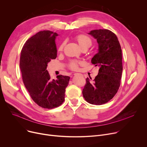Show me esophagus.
Segmentation results:
<instances>
[{
  "label": "esophagus",
  "instance_id": "34e87169",
  "mask_svg": "<svg viewBox=\"0 0 147 147\" xmlns=\"http://www.w3.org/2000/svg\"><path fill=\"white\" fill-rule=\"evenodd\" d=\"M77 74H78V73H74V75H77Z\"/></svg>",
  "mask_w": 147,
  "mask_h": 147
}]
</instances>
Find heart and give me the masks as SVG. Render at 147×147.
Masks as SVG:
<instances>
[{
    "mask_svg": "<svg viewBox=\"0 0 147 147\" xmlns=\"http://www.w3.org/2000/svg\"><path fill=\"white\" fill-rule=\"evenodd\" d=\"M73 40L79 45L80 48L82 50H87L88 48H90L92 44V40L91 38L85 34H78L73 37ZM65 46V43H61L59 46L58 47L57 51L58 52H62L63 51L64 47ZM83 64V62L81 61L77 60H70L68 63V67L69 69L76 71L78 70L79 68V66L80 65Z\"/></svg>",
    "mask_w": 147,
    "mask_h": 147,
    "instance_id": "1",
    "label": "heart"
}]
</instances>
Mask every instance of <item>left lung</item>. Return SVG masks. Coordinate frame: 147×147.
<instances>
[{
    "instance_id": "8db88e82",
    "label": "left lung",
    "mask_w": 147,
    "mask_h": 147,
    "mask_svg": "<svg viewBox=\"0 0 147 147\" xmlns=\"http://www.w3.org/2000/svg\"><path fill=\"white\" fill-rule=\"evenodd\" d=\"M89 34L99 45L98 53L91 62L100 68L93 82L87 78L82 93L88 103L101 105L111 100L119 88L123 70L122 50L116 35L108 29H96Z\"/></svg>"
}]
</instances>
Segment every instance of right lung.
<instances>
[{
  "label": "right lung",
  "mask_w": 147,
  "mask_h": 147,
  "mask_svg": "<svg viewBox=\"0 0 147 147\" xmlns=\"http://www.w3.org/2000/svg\"><path fill=\"white\" fill-rule=\"evenodd\" d=\"M57 33L46 30L29 38L22 47L19 62L24 84L32 99L48 109L64 102L70 80V77L62 75L51 80L47 70L48 63L57 57Z\"/></svg>",
  "instance_id": "1"
}]
</instances>
